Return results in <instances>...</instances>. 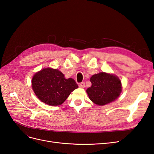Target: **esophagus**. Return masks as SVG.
<instances>
[{"instance_id":"obj_1","label":"esophagus","mask_w":154,"mask_h":154,"mask_svg":"<svg viewBox=\"0 0 154 154\" xmlns=\"http://www.w3.org/2000/svg\"><path fill=\"white\" fill-rule=\"evenodd\" d=\"M79 87H80V88H84L85 87V82H82L80 83V84H79Z\"/></svg>"}]
</instances>
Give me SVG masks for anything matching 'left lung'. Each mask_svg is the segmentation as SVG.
I'll list each match as a JSON object with an SVG mask.
<instances>
[{"mask_svg": "<svg viewBox=\"0 0 154 154\" xmlns=\"http://www.w3.org/2000/svg\"><path fill=\"white\" fill-rule=\"evenodd\" d=\"M91 87L87 89L89 99L93 103L103 106L115 101L122 91V82L114 74L101 72L92 75Z\"/></svg>", "mask_w": 154, "mask_h": 154, "instance_id": "obj_1", "label": "left lung"}]
</instances>
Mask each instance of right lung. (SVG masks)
<instances>
[{"instance_id":"add662e5","label":"right lung","mask_w":154,"mask_h":154,"mask_svg":"<svg viewBox=\"0 0 154 154\" xmlns=\"http://www.w3.org/2000/svg\"><path fill=\"white\" fill-rule=\"evenodd\" d=\"M31 83L38 99L51 106L62 105L78 87L72 78L66 79L61 71L52 68H45L35 73Z\"/></svg>"}]
</instances>
